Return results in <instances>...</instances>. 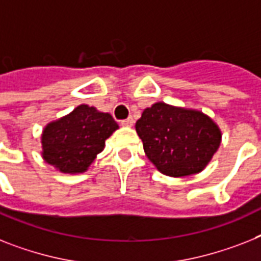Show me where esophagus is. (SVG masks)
I'll list each match as a JSON object with an SVG mask.
<instances>
[{"label": "esophagus", "mask_w": 261, "mask_h": 261, "mask_svg": "<svg viewBox=\"0 0 261 261\" xmlns=\"http://www.w3.org/2000/svg\"><path fill=\"white\" fill-rule=\"evenodd\" d=\"M133 118L132 117H128L126 120H121V125L122 126H132L133 125Z\"/></svg>", "instance_id": "1"}]
</instances>
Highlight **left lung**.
Listing matches in <instances>:
<instances>
[{"label":"left lung","instance_id":"8db88e82","mask_svg":"<svg viewBox=\"0 0 261 261\" xmlns=\"http://www.w3.org/2000/svg\"><path fill=\"white\" fill-rule=\"evenodd\" d=\"M136 132L161 173L181 177L199 173L220 145V129L199 111L156 102L143 112Z\"/></svg>","mask_w":261,"mask_h":261}]
</instances>
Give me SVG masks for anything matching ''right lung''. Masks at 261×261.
<instances>
[{"label":"right lung","instance_id":"1","mask_svg":"<svg viewBox=\"0 0 261 261\" xmlns=\"http://www.w3.org/2000/svg\"><path fill=\"white\" fill-rule=\"evenodd\" d=\"M117 128L109 113L80 105L68 116L46 125L41 137L42 157L64 173L87 171L104 149L105 140Z\"/></svg>","mask_w":261,"mask_h":261}]
</instances>
